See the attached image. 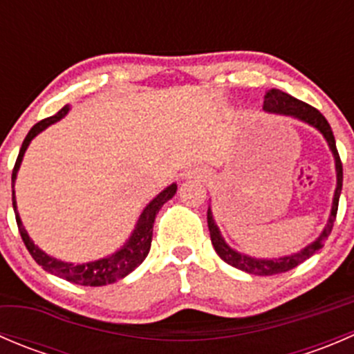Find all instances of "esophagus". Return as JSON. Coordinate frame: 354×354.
I'll list each match as a JSON object with an SVG mask.
<instances>
[{
  "instance_id": "34e87169",
  "label": "esophagus",
  "mask_w": 354,
  "mask_h": 354,
  "mask_svg": "<svg viewBox=\"0 0 354 354\" xmlns=\"http://www.w3.org/2000/svg\"><path fill=\"white\" fill-rule=\"evenodd\" d=\"M185 176L190 178V180H203V178H205V171L200 169V167H194V169L188 171Z\"/></svg>"
}]
</instances>
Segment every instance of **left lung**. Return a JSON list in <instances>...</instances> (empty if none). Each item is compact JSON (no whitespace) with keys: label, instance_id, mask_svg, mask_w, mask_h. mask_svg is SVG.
I'll list each match as a JSON object with an SVG mask.
<instances>
[{"label":"left lung","instance_id":"left-lung-1","mask_svg":"<svg viewBox=\"0 0 354 354\" xmlns=\"http://www.w3.org/2000/svg\"><path fill=\"white\" fill-rule=\"evenodd\" d=\"M263 109H266L267 113L292 116L299 121H305L310 127L317 128V130L324 135L327 144H329V149L332 151V156H334L335 160V174H337V187H335L334 200H332L330 216L326 227H324V231L320 233V236L317 238L315 241H312L310 245H306L303 250H299L298 253L279 257V259H253V257H248L245 255V253H240L236 252V250L231 248V246L224 241V238L221 236V231L219 227H217V224L214 223L212 210H210L209 207V210H207V224H209L210 240H212L214 250L217 252V255H219L226 263H230V266L236 267V269L240 270H245V272L248 274H255V276H274V274L288 272V270L295 269L296 266L305 262V260L310 259L317 250L322 248L326 240L329 238L332 226H334L335 214H337L339 195H341L342 190V162L341 157H339L337 149H335V138L330 130L329 121L324 118V114L320 113L319 109L312 108V106L306 104V102L298 101V99L286 94V92L279 91V88H270V91L267 92L266 99H263Z\"/></svg>","mask_w":354,"mask_h":354}]
</instances>
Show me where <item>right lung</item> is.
Returning a JSON list of instances; mask_svg holds the SVG:
<instances>
[{
    "instance_id": "right-lung-1",
    "label": "right lung",
    "mask_w": 354,
    "mask_h": 354,
    "mask_svg": "<svg viewBox=\"0 0 354 354\" xmlns=\"http://www.w3.org/2000/svg\"><path fill=\"white\" fill-rule=\"evenodd\" d=\"M70 111V106H65L51 118H46V120L39 121L34 127L30 128V131L25 137L22 147H20L19 157H17L15 167H13L12 173V188L15 187L17 173L20 169V164H22L24 154L27 151L28 144H30L32 138L35 135L41 133L42 130L49 127V124L56 123V121L62 120L63 116ZM176 183L169 185L167 188H164L154 200L147 203V207L144 209V212L140 214L137 221V226H135L133 233L128 238V241L121 246L118 252H114L113 255L104 257V259L94 260V262L87 263H70V262H62V260L55 259V257H49L48 253L42 252L37 245H34V241L30 240V236L25 231L22 221H20L19 212H17V202H15V190L12 192V200H13V210H15L17 224H19L20 236H22L25 246H27L28 253L32 255V259L39 263L44 270L55 274V276L62 277V279L70 281L73 284H80V286H106V284H113L116 281L123 279L124 276L131 272V270L137 269L142 262L145 260V257L149 255V250H151L152 243V227H154V221L157 212L160 210V207L167 202L169 198L174 197L176 194Z\"/></svg>"
}]
</instances>
